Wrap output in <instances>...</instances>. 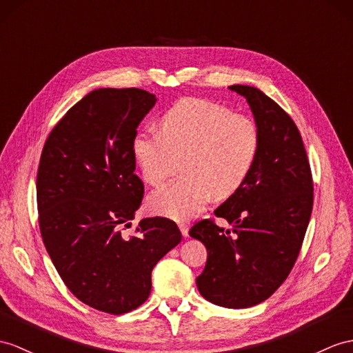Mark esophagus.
I'll return each instance as SVG.
<instances>
[{"label": "esophagus", "instance_id": "34e87169", "mask_svg": "<svg viewBox=\"0 0 353 353\" xmlns=\"http://www.w3.org/2000/svg\"><path fill=\"white\" fill-rule=\"evenodd\" d=\"M178 228H179V230H181L183 236L187 238L188 236V225H187V223H179Z\"/></svg>", "mask_w": 353, "mask_h": 353}]
</instances>
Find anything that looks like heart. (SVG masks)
<instances>
[{
	"label": "heart",
	"mask_w": 353,
	"mask_h": 353,
	"mask_svg": "<svg viewBox=\"0 0 353 353\" xmlns=\"http://www.w3.org/2000/svg\"><path fill=\"white\" fill-rule=\"evenodd\" d=\"M160 130L137 132L132 148L145 181L159 185L174 175L183 157L181 179L148 197L152 212L188 220L214 196L234 194L250 175L259 152L261 133L253 118L220 103L185 97L161 115Z\"/></svg>",
	"instance_id": "heart-1"
}]
</instances>
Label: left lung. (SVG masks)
<instances>
[{"instance_id":"1","label":"left lung","mask_w":353,"mask_h":353,"mask_svg":"<svg viewBox=\"0 0 353 353\" xmlns=\"http://www.w3.org/2000/svg\"><path fill=\"white\" fill-rule=\"evenodd\" d=\"M248 101L261 145L250 175L214 211L197 221L190 236L206 247L208 259L196 279L201 295L228 308H247L268 299L298 259L313 210V176L294 119L266 94L232 85Z\"/></svg>"}]
</instances>
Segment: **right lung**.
Returning <instances> with one entry per match:
<instances>
[{
    "label": "right lung",
    "mask_w": 353,
    "mask_h": 353,
    "mask_svg": "<svg viewBox=\"0 0 353 353\" xmlns=\"http://www.w3.org/2000/svg\"><path fill=\"white\" fill-rule=\"evenodd\" d=\"M156 105L139 88H100L67 110L49 133L37 170L40 234L72 294L123 314L148 299L151 271L181 241L175 221L143 219L125 236L143 199L132 143Z\"/></svg>",
    "instance_id": "right-lung-1"
}]
</instances>
